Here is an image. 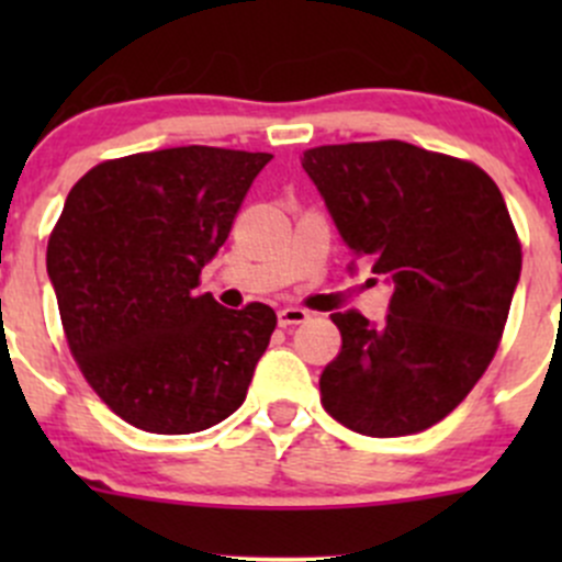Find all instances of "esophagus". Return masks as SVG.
<instances>
[{
  "mask_svg": "<svg viewBox=\"0 0 562 562\" xmlns=\"http://www.w3.org/2000/svg\"><path fill=\"white\" fill-rule=\"evenodd\" d=\"M277 317H280V326L282 328L299 326V323L310 321V310H304V307H282L280 313H277Z\"/></svg>",
  "mask_w": 562,
  "mask_h": 562,
  "instance_id": "obj_1",
  "label": "esophagus"
}]
</instances>
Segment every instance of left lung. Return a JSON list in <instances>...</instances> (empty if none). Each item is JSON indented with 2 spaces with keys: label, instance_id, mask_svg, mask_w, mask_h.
<instances>
[{
  "label": "left lung",
  "instance_id": "8db88e82",
  "mask_svg": "<svg viewBox=\"0 0 562 562\" xmlns=\"http://www.w3.org/2000/svg\"><path fill=\"white\" fill-rule=\"evenodd\" d=\"M356 260L394 282L389 317L334 313L342 348L321 375L328 416L370 438L443 422L495 359L522 271L506 201L475 162L405 140L307 149Z\"/></svg>",
  "mask_w": 562,
  "mask_h": 562
}]
</instances>
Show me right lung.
<instances>
[{
	"label": "right lung",
	"mask_w": 562,
	"mask_h": 562,
	"mask_svg": "<svg viewBox=\"0 0 562 562\" xmlns=\"http://www.w3.org/2000/svg\"><path fill=\"white\" fill-rule=\"evenodd\" d=\"M269 160L220 146L105 160L72 184L50 231L67 348L94 394L144 432H201L245 402L274 310H225L195 288Z\"/></svg>",
	"instance_id": "right-lung-1"
}]
</instances>
